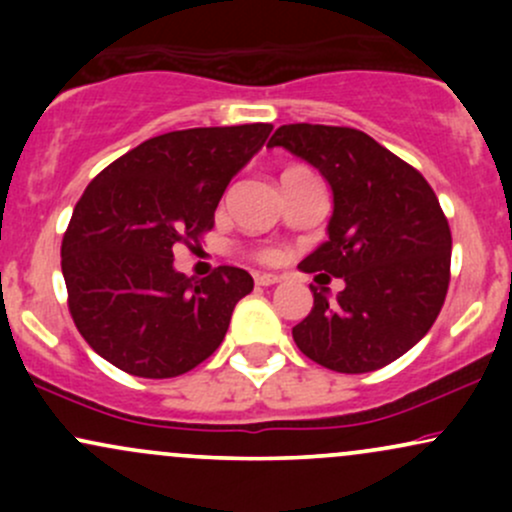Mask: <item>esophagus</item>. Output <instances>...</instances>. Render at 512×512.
<instances>
[{
	"label": "esophagus",
	"instance_id": "obj_1",
	"mask_svg": "<svg viewBox=\"0 0 512 512\" xmlns=\"http://www.w3.org/2000/svg\"><path fill=\"white\" fill-rule=\"evenodd\" d=\"M279 276H276V274H255V284L257 286H272V284H279Z\"/></svg>",
	"mask_w": 512,
	"mask_h": 512
}]
</instances>
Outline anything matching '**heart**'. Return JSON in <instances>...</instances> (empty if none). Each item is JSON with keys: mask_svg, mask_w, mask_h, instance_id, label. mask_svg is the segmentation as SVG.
Instances as JSON below:
<instances>
[{"mask_svg": "<svg viewBox=\"0 0 512 512\" xmlns=\"http://www.w3.org/2000/svg\"><path fill=\"white\" fill-rule=\"evenodd\" d=\"M291 170H301V168H289V170H286V173H291ZM260 257H262V260H272V257H274V252L264 250V252H260Z\"/></svg>", "mask_w": 512, "mask_h": 512, "instance_id": "heart-1", "label": "heart"}]
</instances>
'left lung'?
<instances>
[{"label": "left lung", "instance_id": "8db88e82", "mask_svg": "<svg viewBox=\"0 0 512 512\" xmlns=\"http://www.w3.org/2000/svg\"><path fill=\"white\" fill-rule=\"evenodd\" d=\"M267 146H284L332 187L327 238L303 272L344 279L330 301L313 291V310L293 327L310 361L337 373H370L426 337L450 284L452 236L424 175L361 129L281 125Z\"/></svg>", "mask_w": 512, "mask_h": 512}]
</instances>
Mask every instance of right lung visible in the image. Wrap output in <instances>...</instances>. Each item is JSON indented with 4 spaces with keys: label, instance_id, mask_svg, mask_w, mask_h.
<instances>
[{
    "label": "right lung",
    "instance_id": "right-lung-1",
    "mask_svg": "<svg viewBox=\"0 0 512 512\" xmlns=\"http://www.w3.org/2000/svg\"><path fill=\"white\" fill-rule=\"evenodd\" d=\"M272 125L195 127L146 139L88 182L62 238L69 313L88 346L137 378H175L219 349L245 269L202 281L175 272L173 248L214 228L228 182Z\"/></svg>",
    "mask_w": 512,
    "mask_h": 512
}]
</instances>
